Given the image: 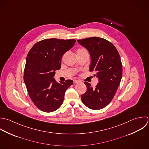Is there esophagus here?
Here are the masks:
<instances>
[{
	"instance_id": "obj_1",
	"label": "esophagus",
	"mask_w": 149,
	"mask_h": 149,
	"mask_svg": "<svg viewBox=\"0 0 149 149\" xmlns=\"http://www.w3.org/2000/svg\"><path fill=\"white\" fill-rule=\"evenodd\" d=\"M79 82H81V81H79V80H77V79L74 80V84H78V83H79Z\"/></svg>"
}]
</instances>
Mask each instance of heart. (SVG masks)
<instances>
[{"label": "heart", "instance_id": "obj_1", "mask_svg": "<svg viewBox=\"0 0 149 149\" xmlns=\"http://www.w3.org/2000/svg\"><path fill=\"white\" fill-rule=\"evenodd\" d=\"M84 51H86V50L85 49H83V48H80V49H78L77 53H78V52H84Z\"/></svg>", "mask_w": 149, "mask_h": 149}]
</instances>
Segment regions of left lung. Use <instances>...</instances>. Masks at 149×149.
I'll use <instances>...</instances> for the list:
<instances>
[{
	"label": "left lung",
	"mask_w": 149,
	"mask_h": 149,
	"mask_svg": "<svg viewBox=\"0 0 149 149\" xmlns=\"http://www.w3.org/2000/svg\"><path fill=\"white\" fill-rule=\"evenodd\" d=\"M77 41L89 52V71L94 72V76L99 79L95 88L84 82L87 90L81 95V100L88 108L100 110L111 102L120 84L123 65L120 54L113 43L102 38L92 37Z\"/></svg>",
	"instance_id": "obj_1"
}]
</instances>
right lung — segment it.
Returning a JSON list of instances; mask_svg holds the SVG:
<instances>
[{
	"label": "right lung",
	"mask_w": 149,
	"mask_h": 149,
	"mask_svg": "<svg viewBox=\"0 0 149 149\" xmlns=\"http://www.w3.org/2000/svg\"><path fill=\"white\" fill-rule=\"evenodd\" d=\"M75 39H44L35 43L28 53L24 81L28 95L40 110L50 113L63 104L66 90L72 80L57 82L55 71L61 68L63 54L74 45Z\"/></svg>",
	"instance_id": "obj_1"
}]
</instances>
